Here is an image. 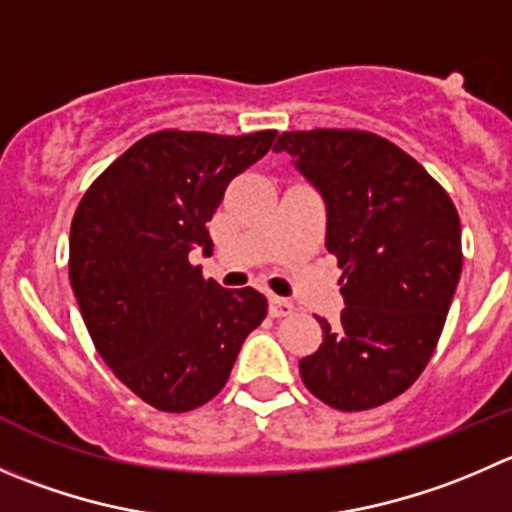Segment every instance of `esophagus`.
Segmentation results:
<instances>
[{"mask_svg": "<svg viewBox=\"0 0 512 512\" xmlns=\"http://www.w3.org/2000/svg\"><path fill=\"white\" fill-rule=\"evenodd\" d=\"M292 312H295V305H292L287 297H277V295L270 297V315L272 317H287V315H292Z\"/></svg>", "mask_w": 512, "mask_h": 512, "instance_id": "34e87169", "label": "esophagus"}]
</instances>
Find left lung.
I'll return each mask as SVG.
<instances>
[{
    "instance_id": "1",
    "label": "left lung",
    "mask_w": 512,
    "mask_h": 512,
    "mask_svg": "<svg viewBox=\"0 0 512 512\" xmlns=\"http://www.w3.org/2000/svg\"><path fill=\"white\" fill-rule=\"evenodd\" d=\"M277 150L320 192L325 247L345 270V310L322 327L300 375L330 408L357 413L418 380L443 332L460 270V217L448 192L370 132H285Z\"/></svg>"
}]
</instances>
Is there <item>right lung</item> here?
Segmentation results:
<instances>
[{
    "label": "right lung",
    "mask_w": 512,
    "mask_h": 512,
    "mask_svg": "<svg viewBox=\"0 0 512 512\" xmlns=\"http://www.w3.org/2000/svg\"><path fill=\"white\" fill-rule=\"evenodd\" d=\"M277 132L165 130L97 177L69 232V282L94 347L147 405L187 413L225 388L245 337L265 320L255 287L225 290L192 252L212 255L207 222Z\"/></svg>",
    "instance_id": "obj_1"
}]
</instances>
